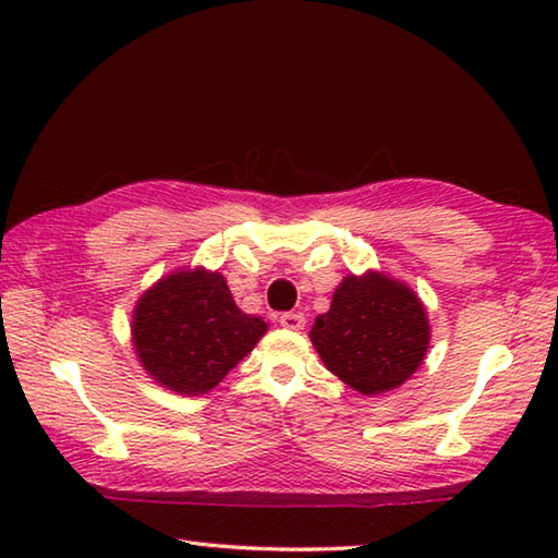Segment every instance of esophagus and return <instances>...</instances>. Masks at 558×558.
I'll return each instance as SVG.
<instances>
[{"instance_id": "obj_1", "label": "esophagus", "mask_w": 558, "mask_h": 558, "mask_svg": "<svg viewBox=\"0 0 558 558\" xmlns=\"http://www.w3.org/2000/svg\"><path fill=\"white\" fill-rule=\"evenodd\" d=\"M280 325L290 329V332H300V329L305 327V315H302V313H286V315H280Z\"/></svg>"}]
</instances>
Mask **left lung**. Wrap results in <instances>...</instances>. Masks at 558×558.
I'll return each mask as SVG.
<instances>
[{"label": "left lung", "instance_id": "8db88e82", "mask_svg": "<svg viewBox=\"0 0 558 558\" xmlns=\"http://www.w3.org/2000/svg\"><path fill=\"white\" fill-rule=\"evenodd\" d=\"M310 342L335 376L364 396L399 389L426 359L430 325L421 298L381 270L349 272Z\"/></svg>", "mask_w": 558, "mask_h": 558}]
</instances>
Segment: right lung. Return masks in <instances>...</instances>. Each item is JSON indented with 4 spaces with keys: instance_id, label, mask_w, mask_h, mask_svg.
Returning <instances> with one entry per match:
<instances>
[{
    "instance_id": "add662e5",
    "label": "right lung",
    "mask_w": 558,
    "mask_h": 558,
    "mask_svg": "<svg viewBox=\"0 0 558 558\" xmlns=\"http://www.w3.org/2000/svg\"><path fill=\"white\" fill-rule=\"evenodd\" d=\"M130 332L140 364L159 386L199 396L253 352L268 325L235 305L219 270L182 268L140 295Z\"/></svg>"
}]
</instances>
